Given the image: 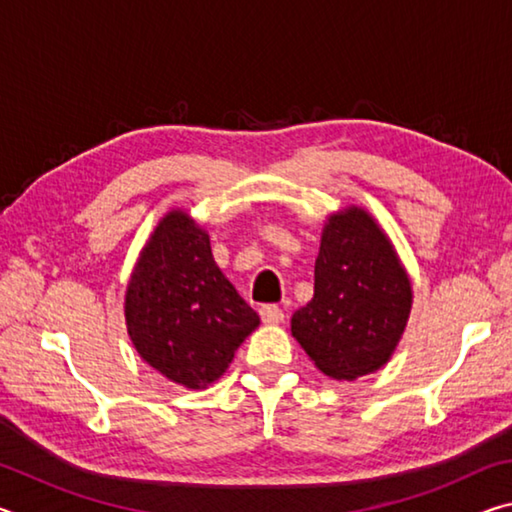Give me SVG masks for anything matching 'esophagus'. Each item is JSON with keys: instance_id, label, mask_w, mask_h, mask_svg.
Returning a JSON list of instances; mask_svg holds the SVG:
<instances>
[{"instance_id": "1", "label": "esophagus", "mask_w": 512, "mask_h": 512, "mask_svg": "<svg viewBox=\"0 0 512 512\" xmlns=\"http://www.w3.org/2000/svg\"><path fill=\"white\" fill-rule=\"evenodd\" d=\"M259 316H262L266 325H277L284 320V311L277 305H262L259 307Z\"/></svg>"}]
</instances>
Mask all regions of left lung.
<instances>
[{
    "label": "left lung",
    "instance_id": "obj_1",
    "mask_svg": "<svg viewBox=\"0 0 512 512\" xmlns=\"http://www.w3.org/2000/svg\"><path fill=\"white\" fill-rule=\"evenodd\" d=\"M411 311V282L391 241L359 207L329 216L314 268V298L291 332L318 370L357 379L391 359Z\"/></svg>",
    "mask_w": 512,
    "mask_h": 512
}]
</instances>
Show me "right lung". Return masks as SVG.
I'll return each mask as SVG.
<instances>
[{"label": "right lung", "instance_id": "add662e5", "mask_svg": "<svg viewBox=\"0 0 512 512\" xmlns=\"http://www.w3.org/2000/svg\"><path fill=\"white\" fill-rule=\"evenodd\" d=\"M126 325L149 366L180 386L205 388L223 375L259 316L214 264L205 232L171 212L135 266Z\"/></svg>", "mask_w": 512, "mask_h": 512}]
</instances>
